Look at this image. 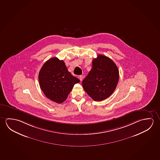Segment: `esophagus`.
<instances>
[{"mask_svg": "<svg viewBox=\"0 0 160 160\" xmlns=\"http://www.w3.org/2000/svg\"><path fill=\"white\" fill-rule=\"evenodd\" d=\"M79 78L81 81H82V80H83V76H82V75L79 76Z\"/></svg>", "mask_w": 160, "mask_h": 160, "instance_id": "1", "label": "esophagus"}]
</instances>
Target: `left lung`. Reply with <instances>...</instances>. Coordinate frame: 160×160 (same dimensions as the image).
Segmentation results:
<instances>
[{
  "label": "left lung",
  "instance_id": "1",
  "mask_svg": "<svg viewBox=\"0 0 160 160\" xmlns=\"http://www.w3.org/2000/svg\"><path fill=\"white\" fill-rule=\"evenodd\" d=\"M119 71L114 62L99 54L92 61V67L82 81L84 90L95 101H102L111 95L117 87Z\"/></svg>",
  "mask_w": 160,
  "mask_h": 160
}]
</instances>
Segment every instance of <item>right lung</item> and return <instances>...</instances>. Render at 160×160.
Instances as JSON below:
<instances>
[{
	"mask_svg": "<svg viewBox=\"0 0 160 160\" xmlns=\"http://www.w3.org/2000/svg\"><path fill=\"white\" fill-rule=\"evenodd\" d=\"M38 78L44 94L58 103L65 101L74 85L80 82L68 72L64 61L57 57L49 59L43 64Z\"/></svg>",
	"mask_w": 160,
	"mask_h": 160,
	"instance_id": "right-lung-1",
	"label": "right lung"
}]
</instances>
